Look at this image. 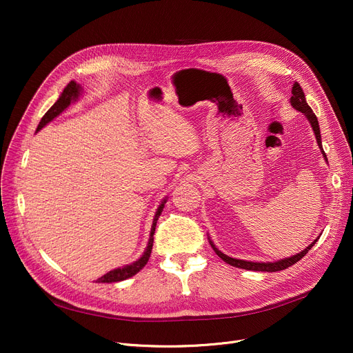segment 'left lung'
Returning a JSON list of instances; mask_svg holds the SVG:
<instances>
[{
  "label": "left lung",
  "instance_id": "left-lung-1",
  "mask_svg": "<svg viewBox=\"0 0 353 353\" xmlns=\"http://www.w3.org/2000/svg\"><path fill=\"white\" fill-rule=\"evenodd\" d=\"M290 105L294 108L301 111V113L305 114V117L307 119V121L310 123V127L313 130L314 133V137H316V141H318V145L321 148V152L325 157V161H327V157L323 152V147H322V139H321V128H319V121L316 119V116H314V113L312 111V108L309 107V104L306 103V97H305V92L302 90V87L299 85V83H294L293 87H292V97H290ZM321 236H318L316 239L313 240V242L306 248L303 249L302 252L296 253L290 257H285V259H281V261H276V262H249V261H240V259H234V257H230L228 254H225L223 252H220L214 243L212 242V239H209V243L210 246L213 248V250L216 252V254L221 259V261L229 263L230 266H234V268H239V269H246V270H257V272H279V270H283L292 265H294L296 262H299L301 259L313 248V245L318 242V239Z\"/></svg>",
  "mask_w": 353,
  "mask_h": 353
}]
</instances>
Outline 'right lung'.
Masks as SVG:
<instances>
[{"mask_svg": "<svg viewBox=\"0 0 353 353\" xmlns=\"http://www.w3.org/2000/svg\"><path fill=\"white\" fill-rule=\"evenodd\" d=\"M81 85L77 84L76 81H70L67 84V87L64 88V91L61 92V96L59 97V100L54 103V105H51V108L47 111V113L44 114V117L41 119L39 127H37V132H40V130L47 125L50 121H52L55 117L60 116L63 111L71 104V103H76L79 100V97L81 96ZM167 201V197L163 199V201L160 203V206L157 208L156 210V214H154V219H153V225H152V230H150V239H148V243H147V248L144 250V253L137 259L136 262L130 263V265H125L123 268H117V269H113L107 272L104 276L99 277L97 279V283H113V282H121V281H125L128 279V277L134 276L136 273H139L148 262V257H150L152 254V249H153V242H154V230H156V225H157V220L163 212V208L165 205Z\"/></svg>", "mask_w": 353, "mask_h": 353, "instance_id": "add662e5", "label": "right lung"}]
</instances>
